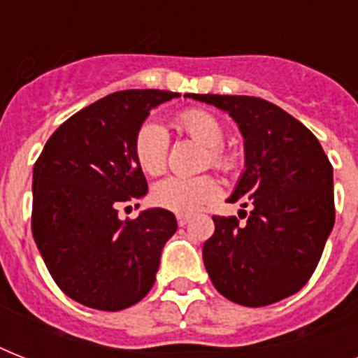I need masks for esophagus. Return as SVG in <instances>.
I'll use <instances>...</instances> for the list:
<instances>
[{"instance_id":"obj_1","label":"esophagus","mask_w":358,"mask_h":358,"mask_svg":"<svg viewBox=\"0 0 358 358\" xmlns=\"http://www.w3.org/2000/svg\"><path fill=\"white\" fill-rule=\"evenodd\" d=\"M189 215H176V221H178L180 227H185V224L189 223Z\"/></svg>"}]
</instances>
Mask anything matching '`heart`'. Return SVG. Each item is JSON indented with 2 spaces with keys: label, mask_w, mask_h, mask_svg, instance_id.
<instances>
[{
  "label": "heart",
  "mask_w": 358,
  "mask_h": 358,
  "mask_svg": "<svg viewBox=\"0 0 358 358\" xmlns=\"http://www.w3.org/2000/svg\"><path fill=\"white\" fill-rule=\"evenodd\" d=\"M176 124L191 139L206 146V162L212 163V167L223 173L234 171L238 159L223 146L227 129L215 115L206 109H185L176 117ZM134 154L143 173L150 176L163 173L169 157L167 129L154 120L141 124L134 139ZM217 195L219 184L212 176H169L159 180L152 187V202L178 215H189L196 212L199 208L217 199Z\"/></svg>",
  "instance_id": "1"
}]
</instances>
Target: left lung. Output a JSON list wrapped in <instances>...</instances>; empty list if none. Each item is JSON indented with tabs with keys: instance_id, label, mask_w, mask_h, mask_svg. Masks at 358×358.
<instances>
[{
	"instance_id": "obj_1",
	"label": "left lung",
	"mask_w": 358,
	"mask_h": 358,
	"mask_svg": "<svg viewBox=\"0 0 358 358\" xmlns=\"http://www.w3.org/2000/svg\"><path fill=\"white\" fill-rule=\"evenodd\" d=\"M189 98L227 111L245 137V173L229 202L250 206V213L245 224L213 215L215 232L202 247L208 275L238 305L286 299L308 282L333 230V165L316 135L275 103L229 94Z\"/></svg>"
}]
</instances>
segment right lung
Listing matches in <instances>:
<instances>
[{
    "label": "right lung",
    "mask_w": 358,
    "mask_h": 358,
    "mask_svg": "<svg viewBox=\"0 0 358 358\" xmlns=\"http://www.w3.org/2000/svg\"><path fill=\"white\" fill-rule=\"evenodd\" d=\"M178 92L119 91L64 120L33 169L31 230L48 271L70 299L117 312L139 303L156 280L173 212L150 208L119 219L120 204L146 195L134 154L150 109Z\"/></svg>",
    "instance_id": "add662e5"
}]
</instances>
